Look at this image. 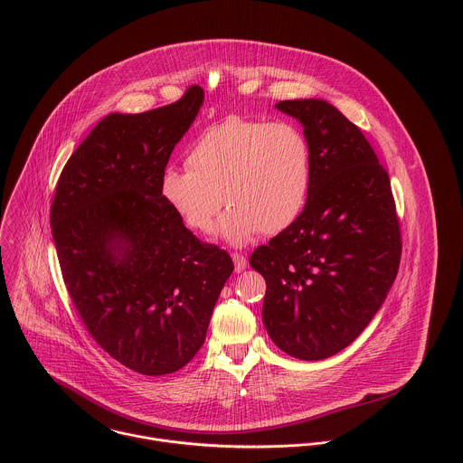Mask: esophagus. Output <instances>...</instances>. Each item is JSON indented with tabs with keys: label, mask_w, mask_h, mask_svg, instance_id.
Wrapping results in <instances>:
<instances>
[{
	"label": "esophagus",
	"mask_w": 463,
	"mask_h": 463,
	"mask_svg": "<svg viewBox=\"0 0 463 463\" xmlns=\"http://www.w3.org/2000/svg\"><path fill=\"white\" fill-rule=\"evenodd\" d=\"M232 259H233V264H235V272H242L248 267V259L244 255L233 253Z\"/></svg>",
	"instance_id": "34e87169"
}]
</instances>
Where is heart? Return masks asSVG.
<instances>
[{"label": "heart", "mask_w": 463, "mask_h": 463, "mask_svg": "<svg viewBox=\"0 0 463 463\" xmlns=\"http://www.w3.org/2000/svg\"><path fill=\"white\" fill-rule=\"evenodd\" d=\"M185 162L162 173L160 198L194 232H206L226 201L217 235L235 246L290 228L312 187L308 138L288 121L226 118L199 135Z\"/></svg>", "instance_id": "b5f03b06"}]
</instances>
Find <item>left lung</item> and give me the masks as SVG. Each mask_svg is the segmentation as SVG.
<instances>
[{
	"instance_id": "8db88e82",
	"label": "left lung",
	"mask_w": 463,
	"mask_h": 463,
	"mask_svg": "<svg viewBox=\"0 0 463 463\" xmlns=\"http://www.w3.org/2000/svg\"><path fill=\"white\" fill-rule=\"evenodd\" d=\"M303 127L312 187L298 221L259 246L265 330L287 354L323 360L347 347L382 308L401 260L391 180L364 133L325 99L279 101Z\"/></svg>"
}]
</instances>
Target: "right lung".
I'll use <instances>...</instances> for the list:
<instances>
[{"mask_svg": "<svg viewBox=\"0 0 463 463\" xmlns=\"http://www.w3.org/2000/svg\"><path fill=\"white\" fill-rule=\"evenodd\" d=\"M191 87L167 107L109 114L67 160L52 233L67 292L92 338L146 376L171 374L204 342L233 272L160 198V176L203 105Z\"/></svg>", "mask_w": 463, "mask_h": 463, "instance_id": "obj_1", "label": "right lung"}]
</instances>
